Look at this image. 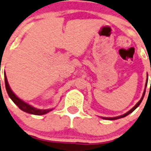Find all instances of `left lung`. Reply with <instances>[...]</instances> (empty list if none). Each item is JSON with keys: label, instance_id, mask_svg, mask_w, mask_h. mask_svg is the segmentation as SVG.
Segmentation results:
<instances>
[{"label": "left lung", "instance_id": "1", "mask_svg": "<svg viewBox=\"0 0 151 151\" xmlns=\"http://www.w3.org/2000/svg\"><path fill=\"white\" fill-rule=\"evenodd\" d=\"M147 81H148V75H147V82H146V84H145V90H144V93H143V96L142 97H141V99L140 100V101H138L137 103V104L134 106V107H133L132 109H130V111H128V112H127L126 114H123V115H121V116H116V117H102L103 119H105V120H111V121H113V120H116V119H120V118H122V117H124V116H127L128 114H130V113H132L133 111L135 110V109L137 108V107L139 106V105L140 104V103H141V101H143V98H144V94H145V91H146V87L147 85ZM150 85H151V81H150Z\"/></svg>", "mask_w": 151, "mask_h": 151}]
</instances>
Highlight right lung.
<instances>
[{"instance_id":"obj_1","label":"right lung","mask_w":151,"mask_h":151,"mask_svg":"<svg viewBox=\"0 0 151 151\" xmlns=\"http://www.w3.org/2000/svg\"><path fill=\"white\" fill-rule=\"evenodd\" d=\"M4 81H5V87H6V90H7V92L8 93L9 97L12 101H13L14 103L17 105L19 108L21 109V111H24L26 113H28V114H31L35 115H43L51 111L53 109H47V110H40V109H37L35 107L30 106L28 104L25 103L24 101H23L22 100H21L18 97H17L16 95L14 93V92L11 91V87L9 86L8 82H7V79L6 75H4Z\"/></svg>"}]
</instances>
